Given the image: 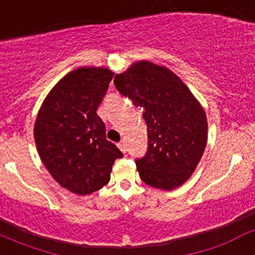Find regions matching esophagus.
Returning a JSON list of instances; mask_svg holds the SVG:
<instances>
[{"label":"esophagus","instance_id":"1","mask_svg":"<svg viewBox=\"0 0 255 255\" xmlns=\"http://www.w3.org/2000/svg\"><path fill=\"white\" fill-rule=\"evenodd\" d=\"M117 145H119V148H120V150H121V152L126 153V144H125V141H124V140H121L120 143L117 144Z\"/></svg>","mask_w":255,"mask_h":255}]
</instances>
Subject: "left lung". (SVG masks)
Masks as SVG:
<instances>
[{
	"mask_svg": "<svg viewBox=\"0 0 255 255\" xmlns=\"http://www.w3.org/2000/svg\"><path fill=\"white\" fill-rule=\"evenodd\" d=\"M115 87L143 107L148 148L135 159L139 176L147 185L172 190L182 185L199 163L207 144L203 107L181 79L149 61H138L115 76Z\"/></svg>",
	"mask_w": 255,
	"mask_h": 255,
	"instance_id": "left-lung-1",
	"label": "left lung"
}]
</instances>
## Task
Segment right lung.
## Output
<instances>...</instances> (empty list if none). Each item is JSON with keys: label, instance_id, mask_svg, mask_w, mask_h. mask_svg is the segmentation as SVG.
<instances>
[{"label": "right lung", "instance_id": "1", "mask_svg": "<svg viewBox=\"0 0 255 255\" xmlns=\"http://www.w3.org/2000/svg\"><path fill=\"white\" fill-rule=\"evenodd\" d=\"M114 73L105 67H79L52 88L34 125L39 157L62 188L91 194L110 181L114 162L123 153L106 139L97 108Z\"/></svg>", "mask_w": 255, "mask_h": 255}]
</instances>
